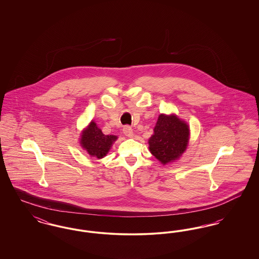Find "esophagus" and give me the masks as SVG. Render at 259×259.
<instances>
[{
    "mask_svg": "<svg viewBox=\"0 0 259 259\" xmlns=\"http://www.w3.org/2000/svg\"><path fill=\"white\" fill-rule=\"evenodd\" d=\"M124 135L129 137V138H132L134 136V131L133 129L130 127V126H125L123 128Z\"/></svg>",
    "mask_w": 259,
    "mask_h": 259,
    "instance_id": "34e87169",
    "label": "esophagus"
}]
</instances>
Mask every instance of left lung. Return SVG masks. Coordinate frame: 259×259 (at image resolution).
<instances>
[{
    "label": "left lung",
    "instance_id": "1",
    "mask_svg": "<svg viewBox=\"0 0 259 259\" xmlns=\"http://www.w3.org/2000/svg\"><path fill=\"white\" fill-rule=\"evenodd\" d=\"M189 137L186 121L175 113H161L148 140V148L161 164L167 165L181 158L188 147Z\"/></svg>",
    "mask_w": 259,
    "mask_h": 259
}]
</instances>
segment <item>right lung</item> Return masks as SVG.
<instances>
[{
	"instance_id": "add662e5",
	"label": "right lung",
	"mask_w": 259,
	"mask_h": 259,
	"mask_svg": "<svg viewBox=\"0 0 259 259\" xmlns=\"http://www.w3.org/2000/svg\"><path fill=\"white\" fill-rule=\"evenodd\" d=\"M116 140L117 136L104 135L97 124L91 120L80 133L79 145L91 157L102 159L108 154Z\"/></svg>"
}]
</instances>
